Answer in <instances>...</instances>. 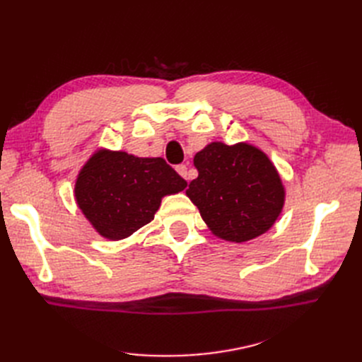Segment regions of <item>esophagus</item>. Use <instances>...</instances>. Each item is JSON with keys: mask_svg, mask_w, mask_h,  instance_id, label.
<instances>
[{"mask_svg": "<svg viewBox=\"0 0 362 362\" xmlns=\"http://www.w3.org/2000/svg\"><path fill=\"white\" fill-rule=\"evenodd\" d=\"M187 169L189 168L185 166V164H178V166H177V172L181 175L184 180H189V170Z\"/></svg>", "mask_w": 362, "mask_h": 362, "instance_id": "34e87169", "label": "esophagus"}]
</instances>
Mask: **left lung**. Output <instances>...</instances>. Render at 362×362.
<instances>
[{
	"label": "left lung",
	"mask_w": 362,
	"mask_h": 362,
	"mask_svg": "<svg viewBox=\"0 0 362 362\" xmlns=\"http://www.w3.org/2000/svg\"><path fill=\"white\" fill-rule=\"evenodd\" d=\"M193 161L199 175L185 193L217 237L242 243L275 223L284 187L264 152L247 144L228 146L214 141Z\"/></svg>",
	"instance_id": "1"
}]
</instances>
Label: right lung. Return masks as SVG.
I'll return each mask as SVG.
<instances>
[{
    "label": "right lung",
    "instance_id": "obj_1",
    "mask_svg": "<svg viewBox=\"0 0 362 362\" xmlns=\"http://www.w3.org/2000/svg\"><path fill=\"white\" fill-rule=\"evenodd\" d=\"M185 185L163 158L101 151L80 172L75 198L98 233L120 240L154 218L164 194L178 193Z\"/></svg>",
    "mask_w": 362,
    "mask_h": 362
}]
</instances>
